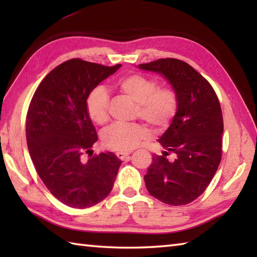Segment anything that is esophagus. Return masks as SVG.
I'll return each mask as SVG.
<instances>
[{
  "label": "esophagus",
  "instance_id": "obj_1",
  "mask_svg": "<svg viewBox=\"0 0 257 257\" xmlns=\"http://www.w3.org/2000/svg\"><path fill=\"white\" fill-rule=\"evenodd\" d=\"M129 155H130V152H128V151H118L116 154V156L119 158L120 160H127L129 158Z\"/></svg>",
  "mask_w": 257,
  "mask_h": 257
}]
</instances>
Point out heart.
Wrapping results in <instances>:
<instances>
[{"mask_svg":"<svg viewBox=\"0 0 257 257\" xmlns=\"http://www.w3.org/2000/svg\"><path fill=\"white\" fill-rule=\"evenodd\" d=\"M116 88L134 100L138 116L152 128H163L171 121L178 109L177 94L170 88L157 89V81L143 75L123 76L116 83ZM86 109L89 118L98 124L108 120V95L98 86L87 97ZM147 132L140 124L110 125L102 135L108 148L120 151L133 150L146 139Z\"/></svg>","mask_w":257,"mask_h":257,"instance_id":"b5f03b06","label":"heart"}]
</instances>
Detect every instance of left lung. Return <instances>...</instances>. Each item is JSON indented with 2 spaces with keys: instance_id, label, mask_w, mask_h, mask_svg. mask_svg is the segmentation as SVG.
Returning a JSON list of instances; mask_svg holds the SVG:
<instances>
[{
  "instance_id": "8db88e82",
  "label": "left lung",
  "mask_w": 257,
  "mask_h": 257,
  "mask_svg": "<svg viewBox=\"0 0 257 257\" xmlns=\"http://www.w3.org/2000/svg\"><path fill=\"white\" fill-rule=\"evenodd\" d=\"M161 75L178 97V109L158 141L165 151L152 156L145 178L149 193L166 204L184 205L204 192L219 168L223 117L214 89L189 64L161 58L138 65ZM169 152L175 155L168 161Z\"/></svg>"
}]
</instances>
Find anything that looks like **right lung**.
I'll use <instances>...</instances> for the list:
<instances>
[{"mask_svg":"<svg viewBox=\"0 0 257 257\" xmlns=\"http://www.w3.org/2000/svg\"><path fill=\"white\" fill-rule=\"evenodd\" d=\"M112 67L69 59L42 80L26 116V141L38 176L62 203L86 209L110 193L121 165L112 152L81 160L98 137L86 109L87 97Z\"/></svg>","mask_w":257,"mask_h":257,"instance_id":"right-lung-1","label":"right lung"}]
</instances>
